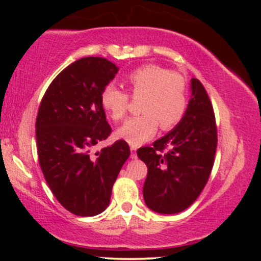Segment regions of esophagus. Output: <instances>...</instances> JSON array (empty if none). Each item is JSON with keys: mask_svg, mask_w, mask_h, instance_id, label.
Wrapping results in <instances>:
<instances>
[{"mask_svg": "<svg viewBox=\"0 0 261 261\" xmlns=\"http://www.w3.org/2000/svg\"><path fill=\"white\" fill-rule=\"evenodd\" d=\"M131 158H133V160H136L137 158V155H136V148L134 147H131Z\"/></svg>", "mask_w": 261, "mask_h": 261, "instance_id": "34e87169", "label": "esophagus"}]
</instances>
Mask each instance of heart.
<instances>
[{
    "label": "heart",
    "mask_w": 261,
    "mask_h": 261,
    "mask_svg": "<svg viewBox=\"0 0 261 261\" xmlns=\"http://www.w3.org/2000/svg\"><path fill=\"white\" fill-rule=\"evenodd\" d=\"M135 98L141 100V115L127 119L116 134L130 145L139 146L157 131L170 130L184 118L188 108V87L179 73L169 72L157 65H145L127 74L125 80ZM101 106L113 120H121L126 114L128 95L115 85H108L100 95Z\"/></svg>",
    "instance_id": "obj_1"
}]
</instances>
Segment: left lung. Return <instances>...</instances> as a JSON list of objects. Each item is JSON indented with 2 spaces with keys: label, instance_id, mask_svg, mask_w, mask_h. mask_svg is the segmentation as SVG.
Returning a JSON list of instances; mask_svg holds the SVG:
<instances>
[{
  "label": "left lung",
  "instance_id": "8db88e82",
  "mask_svg": "<svg viewBox=\"0 0 261 261\" xmlns=\"http://www.w3.org/2000/svg\"><path fill=\"white\" fill-rule=\"evenodd\" d=\"M187 113L152 147L137 155L147 166L143 199L152 211L173 215L184 211L199 197L214 167L217 128L214 108L199 80L191 79ZM166 151L162 155L161 151Z\"/></svg>",
  "mask_w": 261,
  "mask_h": 261
}]
</instances>
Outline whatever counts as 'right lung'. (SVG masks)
<instances>
[{"mask_svg":"<svg viewBox=\"0 0 261 261\" xmlns=\"http://www.w3.org/2000/svg\"><path fill=\"white\" fill-rule=\"evenodd\" d=\"M118 71L103 58L77 60L55 77L38 110L39 164L58 201L77 216H95L108 207L130 155L124 140L92 152L112 133L100 95Z\"/></svg>","mask_w":261,"mask_h":261,"instance_id":"right-lung-1","label":"right lung"}]
</instances>
